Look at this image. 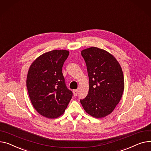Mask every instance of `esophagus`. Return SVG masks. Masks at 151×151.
<instances>
[{
	"mask_svg": "<svg viewBox=\"0 0 151 151\" xmlns=\"http://www.w3.org/2000/svg\"><path fill=\"white\" fill-rule=\"evenodd\" d=\"M73 95L74 96H76L78 95V90L77 89H75V90H73Z\"/></svg>",
	"mask_w": 151,
	"mask_h": 151,
	"instance_id": "obj_1",
	"label": "esophagus"
}]
</instances>
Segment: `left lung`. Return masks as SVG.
Masks as SVG:
<instances>
[{
	"label": "left lung",
	"instance_id": "left-lung-1",
	"mask_svg": "<svg viewBox=\"0 0 151 151\" xmlns=\"http://www.w3.org/2000/svg\"><path fill=\"white\" fill-rule=\"evenodd\" d=\"M81 55L87 66L89 90L80 102L88 114L104 117L112 112L122 98L124 88L122 67L111 54L97 47L83 50Z\"/></svg>",
	"mask_w": 151,
	"mask_h": 151
}]
</instances>
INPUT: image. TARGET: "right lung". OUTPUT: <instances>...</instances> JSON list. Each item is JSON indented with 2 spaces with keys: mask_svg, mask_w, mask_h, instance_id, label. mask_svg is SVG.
<instances>
[{
  "mask_svg": "<svg viewBox=\"0 0 151 151\" xmlns=\"http://www.w3.org/2000/svg\"><path fill=\"white\" fill-rule=\"evenodd\" d=\"M68 55L67 50H52L39 56L29 68L28 95L36 111L45 117L55 118L63 115L72 98L62 72Z\"/></svg>",
  "mask_w": 151,
  "mask_h": 151,
  "instance_id": "1",
  "label": "right lung"
}]
</instances>
